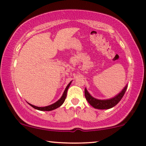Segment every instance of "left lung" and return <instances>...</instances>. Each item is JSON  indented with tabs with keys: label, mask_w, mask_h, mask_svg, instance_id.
<instances>
[{
	"label": "left lung",
	"mask_w": 146,
	"mask_h": 146,
	"mask_svg": "<svg viewBox=\"0 0 146 146\" xmlns=\"http://www.w3.org/2000/svg\"><path fill=\"white\" fill-rule=\"evenodd\" d=\"M127 88V85L125 86V88L117 96L112 98L106 100H99L95 98L92 96L86 88H85V97H86L87 101L89 102V104L94 108L102 110L109 109V108H111L116 106L121 101V100L122 99L125 94V92H126Z\"/></svg>",
	"instance_id": "left-lung-1"
}]
</instances>
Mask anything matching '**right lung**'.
Listing matches in <instances>:
<instances>
[{
  "label": "right lung",
  "instance_id": "obj_1",
  "mask_svg": "<svg viewBox=\"0 0 146 146\" xmlns=\"http://www.w3.org/2000/svg\"><path fill=\"white\" fill-rule=\"evenodd\" d=\"M71 82H72V81L69 83V84L67 85V86L66 87L65 90H64V91L63 92V94H62L61 98H60L58 100V101H56V102L54 103V104H50V105H49V106H47L39 107V106H34V105L29 104V103H28V102H27V103H28V104L30 105L31 106H32L33 108H35V109L38 110H41V111H51V110L56 109V108H58V107H60L64 103V100H65L66 97H67V90H68V89H69V88L70 85H71Z\"/></svg>",
  "mask_w": 146,
  "mask_h": 146
}]
</instances>
